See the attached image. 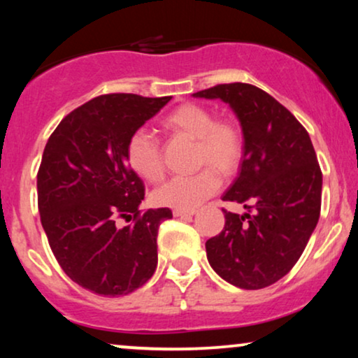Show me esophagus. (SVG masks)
Wrapping results in <instances>:
<instances>
[{
	"mask_svg": "<svg viewBox=\"0 0 358 358\" xmlns=\"http://www.w3.org/2000/svg\"><path fill=\"white\" fill-rule=\"evenodd\" d=\"M173 215L178 218H187V217H194L195 210H173Z\"/></svg>",
	"mask_w": 358,
	"mask_h": 358,
	"instance_id": "34e87169",
	"label": "esophagus"
}]
</instances>
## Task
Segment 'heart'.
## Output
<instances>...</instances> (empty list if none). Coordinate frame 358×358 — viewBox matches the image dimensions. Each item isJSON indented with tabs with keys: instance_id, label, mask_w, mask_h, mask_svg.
<instances>
[{
	"instance_id": "b5f03b06",
	"label": "heart",
	"mask_w": 358,
	"mask_h": 358,
	"mask_svg": "<svg viewBox=\"0 0 358 358\" xmlns=\"http://www.w3.org/2000/svg\"><path fill=\"white\" fill-rule=\"evenodd\" d=\"M161 127L174 135H184L197 143L195 161L199 166H213L228 176L238 169L243 158L241 131L233 122L215 120L207 107L182 104L161 120ZM127 161L140 178L159 182L164 176L158 140L148 130L138 129L127 141ZM222 179L213 168H205L194 176H180L156 190L153 199L161 207L194 210L217 192Z\"/></svg>"
}]
</instances>
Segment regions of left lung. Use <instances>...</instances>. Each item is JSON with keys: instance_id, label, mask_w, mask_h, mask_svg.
<instances>
[{"instance_id": "1", "label": "left lung", "mask_w": 358, "mask_h": 358, "mask_svg": "<svg viewBox=\"0 0 358 358\" xmlns=\"http://www.w3.org/2000/svg\"><path fill=\"white\" fill-rule=\"evenodd\" d=\"M192 96L223 101L239 120L243 158L223 200L252 210H223L224 228L205 243L208 264L234 287L266 288L292 271L320 220L322 174L311 138L290 110L252 85Z\"/></svg>"}]
</instances>
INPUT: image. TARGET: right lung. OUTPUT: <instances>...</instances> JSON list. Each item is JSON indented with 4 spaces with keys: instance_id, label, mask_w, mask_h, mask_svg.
Returning <instances> with one entry per match:
<instances>
[{
    "instance_id": "right-lung-1",
    "label": "right lung",
    "mask_w": 358,
    "mask_h": 358,
    "mask_svg": "<svg viewBox=\"0 0 358 358\" xmlns=\"http://www.w3.org/2000/svg\"><path fill=\"white\" fill-rule=\"evenodd\" d=\"M169 101L94 97L58 124L43 150L37 174L43 231L63 272L97 295H129L156 271L158 228L173 212L140 213L145 187L127 161V141ZM119 216L134 223L119 229Z\"/></svg>"
}]
</instances>
